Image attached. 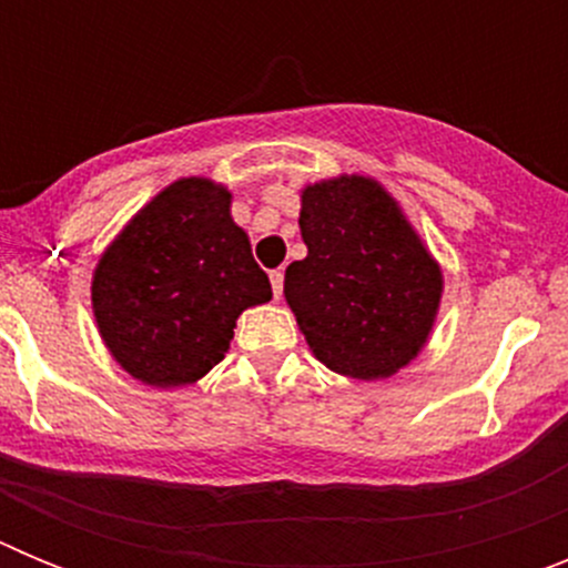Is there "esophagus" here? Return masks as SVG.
Segmentation results:
<instances>
[{"instance_id":"34e87169","label":"esophagus","mask_w":568,"mask_h":568,"mask_svg":"<svg viewBox=\"0 0 568 568\" xmlns=\"http://www.w3.org/2000/svg\"><path fill=\"white\" fill-rule=\"evenodd\" d=\"M270 284H273L275 298H281V293H284V273H281V270H273V273H270Z\"/></svg>"}]
</instances>
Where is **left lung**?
<instances>
[{
	"instance_id": "obj_1",
	"label": "left lung",
	"mask_w": 568,
	"mask_h": 568,
	"mask_svg": "<svg viewBox=\"0 0 568 568\" xmlns=\"http://www.w3.org/2000/svg\"><path fill=\"white\" fill-rule=\"evenodd\" d=\"M307 258L284 275V298L310 349L333 373L389 378L429 341L444 273L400 204L369 175L301 190Z\"/></svg>"
}]
</instances>
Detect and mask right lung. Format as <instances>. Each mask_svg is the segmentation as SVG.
Masks as SVG:
<instances>
[{
    "instance_id": "obj_1",
    "label": "right lung",
    "mask_w": 568,
    "mask_h": 568,
    "mask_svg": "<svg viewBox=\"0 0 568 568\" xmlns=\"http://www.w3.org/2000/svg\"><path fill=\"white\" fill-rule=\"evenodd\" d=\"M230 202L213 179H179L99 258L90 281L99 335L135 381L195 384L224 358L239 315L273 298Z\"/></svg>"
}]
</instances>
